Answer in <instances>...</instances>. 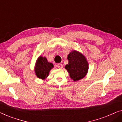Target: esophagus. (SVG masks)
<instances>
[{
    "label": "esophagus",
    "mask_w": 122,
    "mask_h": 122,
    "mask_svg": "<svg viewBox=\"0 0 122 122\" xmlns=\"http://www.w3.org/2000/svg\"><path fill=\"white\" fill-rule=\"evenodd\" d=\"M57 66L59 68H60V69H61V68H63V66L62 64H58L57 65Z\"/></svg>",
    "instance_id": "1"
}]
</instances>
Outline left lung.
I'll return each mask as SVG.
<instances>
[{
  "mask_svg": "<svg viewBox=\"0 0 122 122\" xmlns=\"http://www.w3.org/2000/svg\"><path fill=\"white\" fill-rule=\"evenodd\" d=\"M67 59L69 63L65 68L71 79L77 81L84 78L87 74L89 68L86 57L79 51H73L68 55Z\"/></svg>",
  "mask_w": 122,
  "mask_h": 122,
  "instance_id": "8db88e82",
  "label": "left lung"
}]
</instances>
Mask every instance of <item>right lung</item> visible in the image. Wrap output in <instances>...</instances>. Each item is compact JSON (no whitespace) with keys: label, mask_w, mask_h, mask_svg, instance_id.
<instances>
[{"label":"right lung","mask_w":122,"mask_h":122,"mask_svg":"<svg viewBox=\"0 0 122 122\" xmlns=\"http://www.w3.org/2000/svg\"><path fill=\"white\" fill-rule=\"evenodd\" d=\"M53 67V64L48 62L46 57L40 56L36 61L34 71L38 78L44 79L49 76L50 71Z\"/></svg>","instance_id":"right-lung-1"}]
</instances>
